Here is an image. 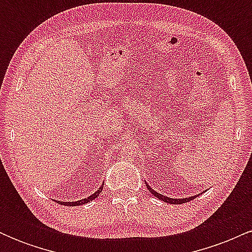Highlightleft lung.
<instances>
[{"instance_id":"1","label":"left lung","mask_w":252,"mask_h":252,"mask_svg":"<svg viewBox=\"0 0 252 252\" xmlns=\"http://www.w3.org/2000/svg\"><path fill=\"white\" fill-rule=\"evenodd\" d=\"M147 189H148L149 192L152 193V194H154V195L156 196V198H158V199H160V200H162V201H164V202H168V204H175V205H178V204H184V202H187V201L193 200V199H194L195 196H198V195H193V196H189V198L174 199V198H168V196H164V195H162V194H160V193H158V192H156V190L153 189L152 187H150L148 184H147Z\"/></svg>"}]
</instances>
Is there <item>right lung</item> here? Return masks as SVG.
Segmentation results:
<instances>
[{
  "label": "right lung",
  "instance_id": "add662e5",
  "mask_svg": "<svg viewBox=\"0 0 252 252\" xmlns=\"http://www.w3.org/2000/svg\"><path fill=\"white\" fill-rule=\"evenodd\" d=\"M102 189H103V185L99 187V189H98V190H96V192L94 193V194H91L90 196H88V198L82 199V200L72 201V202H71V201H58V204H63V205H65V206H80V205L88 204V202L92 201V200H94V199H96L97 196L100 194V192H102Z\"/></svg>",
  "mask_w": 252,
  "mask_h": 252
}]
</instances>
